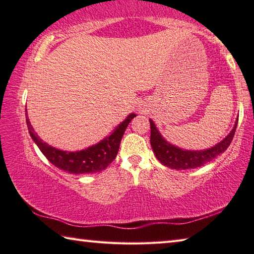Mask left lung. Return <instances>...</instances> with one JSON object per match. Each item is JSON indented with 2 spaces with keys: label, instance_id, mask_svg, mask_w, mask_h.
<instances>
[{
  "label": "left lung",
  "instance_id": "obj_1",
  "mask_svg": "<svg viewBox=\"0 0 254 254\" xmlns=\"http://www.w3.org/2000/svg\"><path fill=\"white\" fill-rule=\"evenodd\" d=\"M236 126H238V122H235V126L230 134L215 147L207 150H200V151H188V150H183L167 142L158 132L154 123L150 120V128H151L150 143L157 159L162 165L177 170L195 169L197 167H201L205 163L212 161L214 158L220 156L229 148L233 140Z\"/></svg>",
  "mask_w": 254,
  "mask_h": 254
}]
</instances>
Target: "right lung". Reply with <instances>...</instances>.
I'll use <instances>...</instances> for the list:
<instances>
[{"instance_id":"1","label":"right lung","mask_w":254,"mask_h":254,"mask_svg":"<svg viewBox=\"0 0 254 254\" xmlns=\"http://www.w3.org/2000/svg\"><path fill=\"white\" fill-rule=\"evenodd\" d=\"M134 117H136L135 114L128 115L126 121L120 124L110 136L101 141L100 143L76 152L62 151V150L50 147V145L44 142L34 132L31 123L28 119V114L27 124L29 133L33 141L39 147L40 151L45 154V157L54 166L69 174H95L107 168L110 163L117 157L120 143H121L126 128Z\"/></svg>"}]
</instances>
